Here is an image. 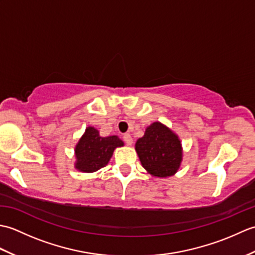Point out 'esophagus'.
Instances as JSON below:
<instances>
[{
    "label": "esophagus",
    "mask_w": 255,
    "mask_h": 255,
    "mask_svg": "<svg viewBox=\"0 0 255 255\" xmlns=\"http://www.w3.org/2000/svg\"><path fill=\"white\" fill-rule=\"evenodd\" d=\"M123 139H124V141L126 142V144H128V145H131L132 142H133V140H132V137L130 136V133H125L124 136H123Z\"/></svg>",
    "instance_id": "34e87169"
}]
</instances>
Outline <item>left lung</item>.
Segmentation results:
<instances>
[{
  "mask_svg": "<svg viewBox=\"0 0 255 255\" xmlns=\"http://www.w3.org/2000/svg\"><path fill=\"white\" fill-rule=\"evenodd\" d=\"M136 151L142 166L156 177L174 175L183 156L181 140L159 122L147 127L143 137L137 140Z\"/></svg>",
  "mask_w": 255,
  "mask_h": 255,
  "instance_id": "1",
  "label": "left lung"
}]
</instances>
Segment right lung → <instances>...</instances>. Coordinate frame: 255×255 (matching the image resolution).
Listing matches in <instances>:
<instances>
[{
  "label": "right lung",
  "instance_id": "1",
  "mask_svg": "<svg viewBox=\"0 0 255 255\" xmlns=\"http://www.w3.org/2000/svg\"><path fill=\"white\" fill-rule=\"evenodd\" d=\"M124 142L117 136L101 137L94 127H88L75 145V169L92 173L99 171L110 162L114 150L123 147Z\"/></svg>",
  "mask_w": 255,
  "mask_h": 255
}]
</instances>
